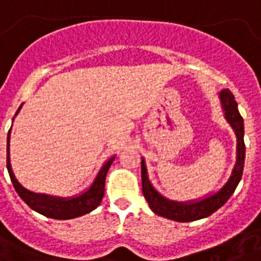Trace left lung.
Returning a JSON list of instances; mask_svg holds the SVG:
<instances>
[{
	"label": "left lung",
	"mask_w": 261,
	"mask_h": 261,
	"mask_svg": "<svg viewBox=\"0 0 261 261\" xmlns=\"http://www.w3.org/2000/svg\"><path fill=\"white\" fill-rule=\"evenodd\" d=\"M221 102L224 108L225 117L229 121L232 128L235 130L236 138H238V147H236V164L232 170L229 180L225 183V186L215 193L213 196L204 198L197 202H175L169 201L161 196L148 180L147 168L144 161L141 162V180H142V194L148 201V205L153 213L161 217L177 221V222H189V221H197V219L205 218L208 215L215 213L218 208L224 205L229 200V197L235 192L238 183L241 181L242 173H243V165H245V141H243V119L238 110V103L235 96L232 95L229 89L221 92Z\"/></svg>",
	"instance_id": "obj_1"
}]
</instances>
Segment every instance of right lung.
I'll return each instance as SVG.
<instances>
[{
  "label": "right lung",
  "mask_w": 261,
  "mask_h": 261,
  "mask_svg": "<svg viewBox=\"0 0 261 261\" xmlns=\"http://www.w3.org/2000/svg\"><path fill=\"white\" fill-rule=\"evenodd\" d=\"M19 109H18V112H19ZM7 151H8V155H7V168H8L9 177H11V181H12L16 193L19 194L20 198L32 210H35V211L42 214L44 217H48V218L53 219L76 218V217H81V215L91 213L92 210H95L100 204V201H102L103 194H105L106 175H108V170L110 168V165L114 161V158H110L106 164L103 165L102 169L97 173L96 179L93 181V185L89 187L88 192H85L84 194H81L78 197H74V198H69V200H63V198L39 196V194H35V193L28 192L26 189H23L18 183V180L15 179L14 173H12V169H11V164H9V133Z\"/></svg>",
  "instance_id": "obj_1"
}]
</instances>
